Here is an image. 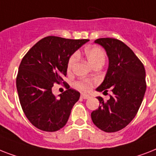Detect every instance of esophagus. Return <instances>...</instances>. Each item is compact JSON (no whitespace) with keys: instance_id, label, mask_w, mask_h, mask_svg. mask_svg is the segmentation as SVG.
Segmentation results:
<instances>
[{"instance_id":"esophagus-1","label":"esophagus","mask_w":156,"mask_h":156,"mask_svg":"<svg viewBox=\"0 0 156 156\" xmlns=\"http://www.w3.org/2000/svg\"><path fill=\"white\" fill-rule=\"evenodd\" d=\"M80 98H82V99H88V98H90L89 96L87 95V94H84V93H82L81 95H80Z\"/></svg>"}]
</instances>
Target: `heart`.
Segmentation results:
<instances>
[{
    "label": "heart",
    "instance_id": "1",
    "mask_svg": "<svg viewBox=\"0 0 156 156\" xmlns=\"http://www.w3.org/2000/svg\"><path fill=\"white\" fill-rule=\"evenodd\" d=\"M84 54L88 58V60L89 61V63L93 66L98 64V63L104 64L105 60V53L101 47H98V46H91V47H86L84 49ZM76 60L77 55L76 53L72 54L69 57L68 63H67L68 72H71L72 70L75 63H76ZM93 81L88 79H80L75 83L76 87L82 91L90 90L91 88L93 87Z\"/></svg>",
    "mask_w": 156,
    "mask_h": 156
}]
</instances>
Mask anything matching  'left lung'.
<instances>
[{
	"mask_svg": "<svg viewBox=\"0 0 156 156\" xmlns=\"http://www.w3.org/2000/svg\"><path fill=\"white\" fill-rule=\"evenodd\" d=\"M104 47L109 57V68L104 81L97 88L112 94L107 101L98 97L99 108L91 113L99 129L111 133L125 128L137 114L145 94V68L127 45L113 38L95 40Z\"/></svg>",
	"mask_w": 156,
	"mask_h": 156,
	"instance_id": "left-lung-1",
	"label": "left lung"
}]
</instances>
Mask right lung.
<instances>
[{"instance_id":"right-lung-1","label":"right lung","mask_w":156,"mask_h":156,"mask_svg":"<svg viewBox=\"0 0 156 156\" xmlns=\"http://www.w3.org/2000/svg\"><path fill=\"white\" fill-rule=\"evenodd\" d=\"M88 41L47 36L22 59L16 79L17 93L25 115L36 128L54 132L66 125L80 93L63 82L67 90L56 98L51 88L66 76L69 57Z\"/></svg>"}]
</instances>
